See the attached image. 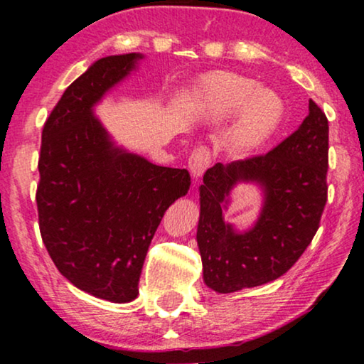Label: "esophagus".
Instances as JSON below:
<instances>
[{
  "label": "esophagus",
  "mask_w": 364,
  "mask_h": 364,
  "mask_svg": "<svg viewBox=\"0 0 364 364\" xmlns=\"http://www.w3.org/2000/svg\"><path fill=\"white\" fill-rule=\"evenodd\" d=\"M212 162V154L208 147H197L196 151H192L191 157H188V168H191V173L193 177H200L203 172L207 171V167L210 166Z\"/></svg>",
  "instance_id": "1"
}]
</instances>
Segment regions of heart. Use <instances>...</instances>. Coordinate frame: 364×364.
Instances as JSON below:
<instances>
[{"label": "heart", "mask_w": 364, "mask_h": 364, "mask_svg": "<svg viewBox=\"0 0 364 364\" xmlns=\"http://www.w3.org/2000/svg\"><path fill=\"white\" fill-rule=\"evenodd\" d=\"M200 99L217 121L238 114L230 134L232 147L238 152H252L267 142L280 126L285 112L282 97L275 91L258 87L253 79L228 71L203 77Z\"/></svg>", "instance_id": "obj_1"}]
</instances>
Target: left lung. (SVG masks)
Masks as SVG:
<instances>
[{
    "instance_id": "1",
    "label": "left lung",
    "mask_w": 364,
    "mask_h": 364,
    "mask_svg": "<svg viewBox=\"0 0 364 364\" xmlns=\"http://www.w3.org/2000/svg\"><path fill=\"white\" fill-rule=\"evenodd\" d=\"M308 109L301 126L270 152L218 162L203 176L197 243L212 290L232 293L277 280L315 237L328 198V119L311 99ZM238 181H255L266 193L257 223L242 234L221 215Z\"/></svg>"
}]
</instances>
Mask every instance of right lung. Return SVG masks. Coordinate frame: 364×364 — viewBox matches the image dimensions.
Returning a JSON list of instances; mask_svg holds the SVG:
<instances>
[{"label":"right lung","instance_id":"obj_1","mask_svg":"<svg viewBox=\"0 0 364 364\" xmlns=\"http://www.w3.org/2000/svg\"><path fill=\"white\" fill-rule=\"evenodd\" d=\"M142 54L99 59L69 86L43 127L36 191L39 232L74 287L114 303L139 295L164 213L191 188L187 168L161 167L114 146L94 104Z\"/></svg>","mask_w":364,"mask_h":364}]
</instances>
